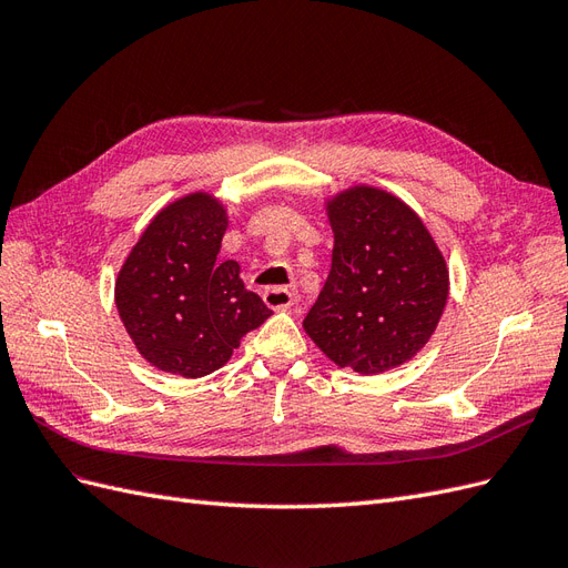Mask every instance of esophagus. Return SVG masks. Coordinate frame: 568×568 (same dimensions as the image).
<instances>
[{"instance_id": "obj_1", "label": "esophagus", "mask_w": 568, "mask_h": 568, "mask_svg": "<svg viewBox=\"0 0 568 568\" xmlns=\"http://www.w3.org/2000/svg\"><path fill=\"white\" fill-rule=\"evenodd\" d=\"M262 297H264V304L268 306V310H275V312H285L295 302L293 293H290L287 287H266Z\"/></svg>"}]
</instances>
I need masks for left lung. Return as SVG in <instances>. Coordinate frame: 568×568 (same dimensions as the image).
Masks as SVG:
<instances>
[{
    "label": "left lung",
    "mask_w": 568,
    "mask_h": 568,
    "mask_svg": "<svg viewBox=\"0 0 568 568\" xmlns=\"http://www.w3.org/2000/svg\"><path fill=\"white\" fill-rule=\"evenodd\" d=\"M335 235L333 266L304 318L339 368L376 376L426 347L449 297L445 254L397 194L352 185L323 200Z\"/></svg>",
    "instance_id": "1"
}]
</instances>
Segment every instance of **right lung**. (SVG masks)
I'll use <instances>...</instances> for the list:
<instances>
[{"label":"right lung","mask_w":568,"mask_h":568,"mask_svg":"<svg viewBox=\"0 0 568 568\" xmlns=\"http://www.w3.org/2000/svg\"><path fill=\"white\" fill-rule=\"evenodd\" d=\"M229 209L194 190L166 204L128 252L113 302L144 362L183 378L214 374L240 339L271 316L240 278V264L219 262Z\"/></svg>","instance_id":"1"}]
</instances>
